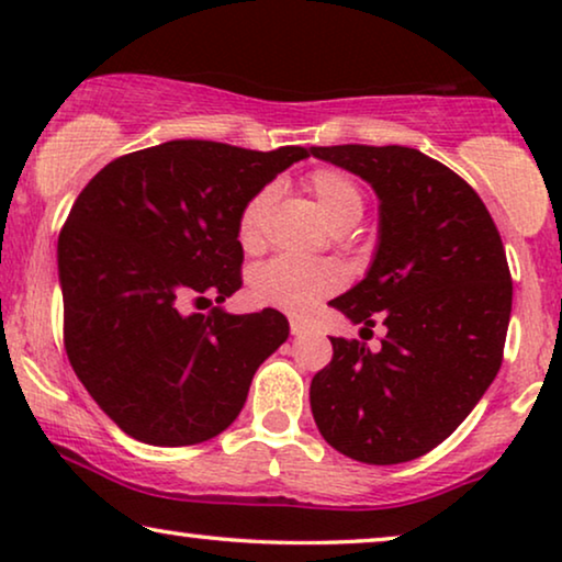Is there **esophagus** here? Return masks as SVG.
<instances>
[{
    "label": "esophagus",
    "instance_id": "obj_1",
    "mask_svg": "<svg viewBox=\"0 0 562 562\" xmlns=\"http://www.w3.org/2000/svg\"><path fill=\"white\" fill-rule=\"evenodd\" d=\"M291 335H294V337H299V335H304L306 333V329H310V325H306V322L304 319H291Z\"/></svg>",
    "mask_w": 562,
    "mask_h": 562
}]
</instances>
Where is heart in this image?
Masks as SVG:
<instances>
[{
  "instance_id": "heart-1",
  "label": "heart",
  "mask_w": 562,
  "mask_h": 562,
  "mask_svg": "<svg viewBox=\"0 0 562 562\" xmlns=\"http://www.w3.org/2000/svg\"><path fill=\"white\" fill-rule=\"evenodd\" d=\"M304 187L325 214L329 227L337 233L356 227L366 212V191L350 173L340 168H314L306 173ZM276 199V187L266 183L243 204L237 214V240L245 250H258L263 245L266 220ZM345 273L333 260H299L279 256L268 260L252 273V294L260 302L279 306L289 314H306L322 299L342 286Z\"/></svg>"
}]
</instances>
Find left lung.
Segmentation results:
<instances>
[{"mask_svg":"<svg viewBox=\"0 0 562 562\" xmlns=\"http://www.w3.org/2000/svg\"><path fill=\"white\" fill-rule=\"evenodd\" d=\"M312 156L358 173L381 199L371 271L333 299L345 317L386 325L381 350L329 337L312 379L325 440L368 465L406 463L456 432L504 360L512 273L502 235L468 181L404 145H329Z\"/></svg>","mask_w":562,"mask_h":562,"instance_id":"obj_1","label":"left lung"}]
</instances>
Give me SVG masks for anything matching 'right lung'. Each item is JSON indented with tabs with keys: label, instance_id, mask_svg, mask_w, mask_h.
Returning <instances> with one entry per match:
<instances>
[{
	"label": "right lung",
	"instance_id": "right-lung-1",
	"mask_svg": "<svg viewBox=\"0 0 562 562\" xmlns=\"http://www.w3.org/2000/svg\"><path fill=\"white\" fill-rule=\"evenodd\" d=\"M299 145L245 150L171 140L91 179L58 237L64 345L106 417L135 440L183 448L240 414L258 366L289 337L281 312H187L243 286L237 214Z\"/></svg>",
	"mask_w": 562,
	"mask_h": 562
}]
</instances>
